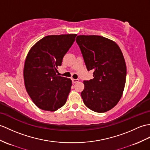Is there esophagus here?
<instances>
[{
	"mask_svg": "<svg viewBox=\"0 0 150 150\" xmlns=\"http://www.w3.org/2000/svg\"><path fill=\"white\" fill-rule=\"evenodd\" d=\"M71 81H72V83H75L76 82H77L79 81V79H72Z\"/></svg>",
	"mask_w": 150,
	"mask_h": 150,
	"instance_id": "obj_1",
	"label": "esophagus"
}]
</instances>
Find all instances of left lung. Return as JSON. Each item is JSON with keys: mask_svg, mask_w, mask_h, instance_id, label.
Instances as JSON below:
<instances>
[{"mask_svg": "<svg viewBox=\"0 0 150 150\" xmlns=\"http://www.w3.org/2000/svg\"><path fill=\"white\" fill-rule=\"evenodd\" d=\"M76 42L88 70L93 79L84 81L81 96L85 105L96 112H105L121 98L127 76L122 52L114 41L96 35H80Z\"/></svg>", "mask_w": 150, "mask_h": 150, "instance_id": "8db88e82", "label": "left lung"}]
</instances>
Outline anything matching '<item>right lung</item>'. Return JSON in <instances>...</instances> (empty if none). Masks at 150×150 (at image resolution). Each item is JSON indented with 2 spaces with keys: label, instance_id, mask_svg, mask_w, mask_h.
Wrapping results in <instances>:
<instances>
[{
  "label": "right lung",
  "instance_id": "right-lung-1",
  "mask_svg": "<svg viewBox=\"0 0 150 150\" xmlns=\"http://www.w3.org/2000/svg\"><path fill=\"white\" fill-rule=\"evenodd\" d=\"M76 36V34L47 36L38 41L27 55L23 68L25 86L41 109L57 110L67 102L71 80L59 76L57 69Z\"/></svg>",
  "mask_w": 150,
  "mask_h": 150
}]
</instances>
